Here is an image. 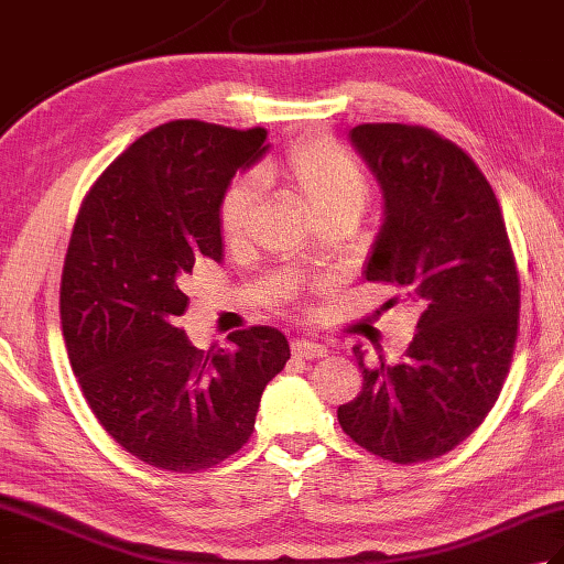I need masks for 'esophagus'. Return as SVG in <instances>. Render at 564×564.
<instances>
[{
  "mask_svg": "<svg viewBox=\"0 0 564 564\" xmlns=\"http://www.w3.org/2000/svg\"><path fill=\"white\" fill-rule=\"evenodd\" d=\"M291 351L297 358H310V361H313V358H322V356L327 354L325 344L313 341V339H293L291 341Z\"/></svg>",
  "mask_w": 564,
  "mask_h": 564,
  "instance_id": "34e87169",
  "label": "esophagus"
}]
</instances>
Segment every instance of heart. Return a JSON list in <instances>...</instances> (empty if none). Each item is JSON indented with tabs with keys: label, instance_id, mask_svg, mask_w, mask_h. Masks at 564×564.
Returning <instances> with one entry per match:
<instances>
[{
	"label": "heart",
	"instance_id": "1",
	"mask_svg": "<svg viewBox=\"0 0 564 564\" xmlns=\"http://www.w3.org/2000/svg\"><path fill=\"white\" fill-rule=\"evenodd\" d=\"M257 174L261 182H279L289 188L317 225L334 218L358 220L370 194L364 164L329 138L297 142L281 160L263 162ZM257 206L259 188L251 178H237L225 188L218 220L227 242H239L249 235Z\"/></svg>",
	"mask_w": 564,
	"mask_h": 564
}]
</instances>
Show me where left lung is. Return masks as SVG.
Masks as SVG:
<instances>
[{"label":"left lung","mask_w":564,"mask_h":564,"mask_svg":"<svg viewBox=\"0 0 564 564\" xmlns=\"http://www.w3.org/2000/svg\"><path fill=\"white\" fill-rule=\"evenodd\" d=\"M349 135L386 196L366 279L392 285L388 305L402 301L419 319L400 364L368 368L356 346L364 388L337 416L382 460H434L485 422L509 376L517 257L492 186L455 142L406 123H364Z\"/></svg>","instance_id":"obj_1"}]
</instances>
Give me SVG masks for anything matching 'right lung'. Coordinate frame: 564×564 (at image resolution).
Wrapping results in <instances>:
<instances>
[{"instance_id":"right-lung-1","label":"right lung","mask_w":564,"mask_h":564,"mask_svg":"<svg viewBox=\"0 0 564 564\" xmlns=\"http://www.w3.org/2000/svg\"><path fill=\"white\" fill-rule=\"evenodd\" d=\"M267 130L170 121L140 135L84 196L59 281V322L91 414L118 446L166 473L230 458L254 431L261 392L291 358L275 327L208 351L186 339L184 283L223 259L218 208Z\"/></svg>"}]
</instances>
